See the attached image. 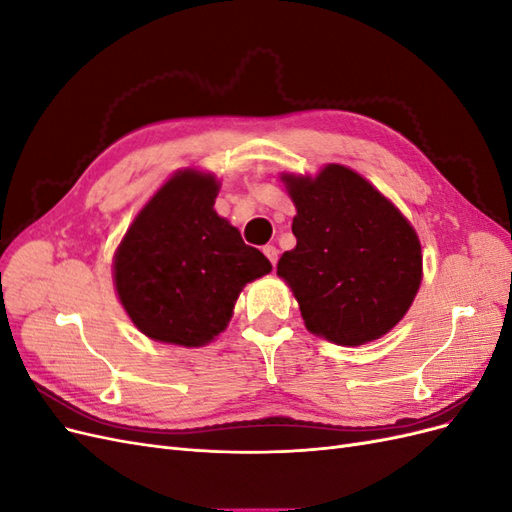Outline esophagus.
I'll return each mask as SVG.
<instances>
[{
  "label": "esophagus",
  "mask_w": 512,
  "mask_h": 512,
  "mask_svg": "<svg viewBox=\"0 0 512 512\" xmlns=\"http://www.w3.org/2000/svg\"><path fill=\"white\" fill-rule=\"evenodd\" d=\"M262 252H265V256L271 260V265L275 267V262H277V254H280V252H277V247H275V245H265V247H262Z\"/></svg>",
  "instance_id": "1"
}]
</instances>
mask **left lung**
<instances>
[{
    "label": "left lung",
    "instance_id": "8db88e82",
    "mask_svg": "<svg viewBox=\"0 0 512 512\" xmlns=\"http://www.w3.org/2000/svg\"><path fill=\"white\" fill-rule=\"evenodd\" d=\"M297 247L277 262L305 327L361 346L404 318L421 286V243L410 222L354 170L329 164L316 179L284 177Z\"/></svg>",
    "mask_w": 512,
    "mask_h": 512
}]
</instances>
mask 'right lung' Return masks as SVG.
<instances>
[{"label":"right lung","instance_id":"obj_1","mask_svg":"<svg viewBox=\"0 0 512 512\" xmlns=\"http://www.w3.org/2000/svg\"><path fill=\"white\" fill-rule=\"evenodd\" d=\"M218 181L183 170L136 215L115 254L121 305L147 337L203 346L226 329L241 288L271 262L213 209Z\"/></svg>","mask_w":512,"mask_h":512}]
</instances>
